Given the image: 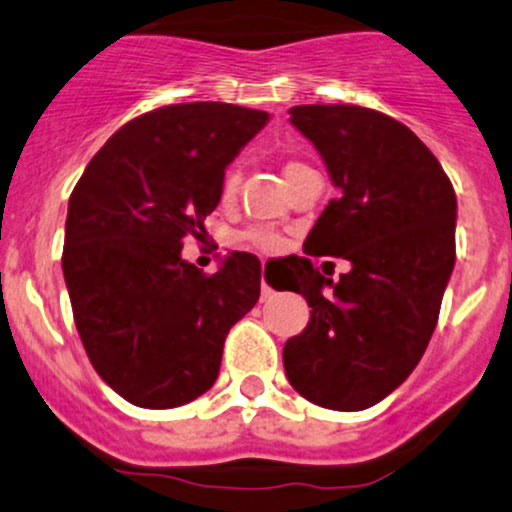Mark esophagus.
<instances>
[{"mask_svg": "<svg viewBox=\"0 0 512 512\" xmlns=\"http://www.w3.org/2000/svg\"><path fill=\"white\" fill-rule=\"evenodd\" d=\"M271 292H273L271 285L261 278V300H268V297H271Z\"/></svg>", "mask_w": 512, "mask_h": 512, "instance_id": "34e87169", "label": "esophagus"}]
</instances>
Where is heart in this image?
Wrapping results in <instances>:
<instances>
[{"mask_svg":"<svg viewBox=\"0 0 512 512\" xmlns=\"http://www.w3.org/2000/svg\"><path fill=\"white\" fill-rule=\"evenodd\" d=\"M304 169H307V166H304L302 162H285V166H283L285 181H290L292 176H297ZM237 188H239V169L237 166H229V169L225 171V176H222V186H220L222 200L229 203V200L237 195ZM246 239L263 251H275L280 246V239L275 237L273 232H268V229H251V232L246 234Z\"/></svg>","mask_w":512,"mask_h":512,"instance_id":"heart-1","label":"heart"}]
</instances>
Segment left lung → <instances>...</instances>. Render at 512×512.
Masks as SVG:
<instances>
[{
  "label": "left lung",
  "instance_id": "8db88e82",
  "mask_svg": "<svg viewBox=\"0 0 512 512\" xmlns=\"http://www.w3.org/2000/svg\"><path fill=\"white\" fill-rule=\"evenodd\" d=\"M333 186L287 290L309 324L283 348L295 392L333 411H363L392 394L426 353L455 268L457 198L433 152L399 120L348 103L290 108ZM312 255L351 271L333 284Z\"/></svg>",
  "mask_w": 512,
  "mask_h": 512
}]
</instances>
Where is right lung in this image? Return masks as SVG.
<instances>
[{"mask_svg": "<svg viewBox=\"0 0 512 512\" xmlns=\"http://www.w3.org/2000/svg\"><path fill=\"white\" fill-rule=\"evenodd\" d=\"M268 113L198 101L154 108L94 154L70 195L62 273L101 380L142 409L215 384L229 329L261 295V263L232 251L217 273L181 258L205 232L225 166Z\"/></svg>", "mask_w": 512, "mask_h": 512, "instance_id": "obj_1", "label": "right lung"}]
</instances>
